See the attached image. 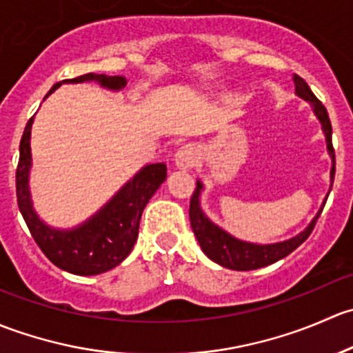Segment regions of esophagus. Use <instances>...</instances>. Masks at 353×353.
Returning a JSON list of instances; mask_svg holds the SVG:
<instances>
[{
  "mask_svg": "<svg viewBox=\"0 0 353 353\" xmlns=\"http://www.w3.org/2000/svg\"><path fill=\"white\" fill-rule=\"evenodd\" d=\"M176 160V165L181 169H191V167L198 165V162L201 160V152L196 145H184L174 155Z\"/></svg>",
  "mask_w": 353,
  "mask_h": 353,
  "instance_id": "34e87169",
  "label": "esophagus"
}]
</instances>
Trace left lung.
I'll list each match as a JSON object with an SVG mask.
<instances>
[{
    "mask_svg": "<svg viewBox=\"0 0 353 353\" xmlns=\"http://www.w3.org/2000/svg\"><path fill=\"white\" fill-rule=\"evenodd\" d=\"M294 83H295V95L304 101H307L311 104L312 112L316 114V117L319 119L323 128V133L326 138V148H328V154L331 157V183L334 179V150L333 143H331V123L328 112H326L325 105L316 99V95L312 94V90L309 88V85L302 80L301 77L294 74ZM203 184L201 181H196V190H194L193 196H191L190 203V220L191 227H193V232L196 236L199 245H201V251L208 256L212 261L219 263L220 266L229 270H237V272H248V270H258L263 266H268L272 263L279 261V259L285 258L290 254L294 249H297L299 245L304 243L309 236H311L312 229H314L316 222H318L319 215H321L323 208H325V203L319 208L318 215L311 220L307 227L302 230L301 234H297L292 239L283 241V243H275V244H254V243H245V241L237 239V237L230 236L227 230H223L222 227L215 225L208 216L203 213L201 205H199V194H201ZM331 191V188H330ZM330 194V193H328ZM326 194V199H328Z\"/></svg>",
    "mask_w": 353,
    "mask_h": 353,
    "instance_id": "8db88e82",
    "label": "left lung"
}]
</instances>
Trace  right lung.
Returning a JSON list of instances; mask_svg holds the SVG:
<instances>
[{"instance_id":"add662e5","label":"right lung","mask_w":353,"mask_h":353,"mask_svg":"<svg viewBox=\"0 0 353 353\" xmlns=\"http://www.w3.org/2000/svg\"><path fill=\"white\" fill-rule=\"evenodd\" d=\"M97 81L109 90H121L126 87L124 77L87 73L73 80L56 83L46 97L52 94L61 83H81ZM34 117L25 126L20 141V159L17 167V201L20 213L30 230L32 237L42 249L48 259L58 268L73 275H99L119 265L131 252L138 239L140 219L148 199L160 188L167 177L165 163H148L133 179L128 181L112 199H109L95 215L74 229L59 230L46 225L34 210L28 190V172L32 167L30 130Z\"/></svg>"}]
</instances>
